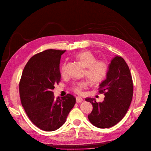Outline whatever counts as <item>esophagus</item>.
I'll return each instance as SVG.
<instances>
[{"mask_svg": "<svg viewBox=\"0 0 151 151\" xmlns=\"http://www.w3.org/2000/svg\"><path fill=\"white\" fill-rule=\"evenodd\" d=\"M83 101V99L82 98L80 97V96H77V97L76 98V103H81Z\"/></svg>", "mask_w": 151, "mask_h": 151, "instance_id": "1", "label": "esophagus"}]
</instances>
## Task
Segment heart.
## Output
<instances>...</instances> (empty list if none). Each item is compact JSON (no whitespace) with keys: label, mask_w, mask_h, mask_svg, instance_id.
<instances>
[{"label":"heart","mask_w":151,"mask_h":151,"mask_svg":"<svg viewBox=\"0 0 151 151\" xmlns=\"http://www.w3.org/2000/svg\"><path fill=\"white\" fill-rule=\"evenodd\" d=\"M75 58L85 67L84 75L93 85H97L104 80L106 77L109 65L104 60H96V56L90 51H83L78 53L75 56ZM61 75L65 76L66 74V63H63L61 67ZM89 83L88 81H82L73 85L71 90L75 93L81 94L83 89L86 88Z\"/></svg>","instance_id":"b5f03b06"}]
</instances>
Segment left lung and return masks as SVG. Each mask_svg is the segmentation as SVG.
Segmentation results:
<instances>
[{"mask_svg": "<svg viewBox=\"0 0 151 151\" xmlns=\"http://www.w3.org/2000/svg\"><path fill=\"white\" fill-rule=\"evenodd\" d=\"M99 93L104 94L102 103L94 98H86L93 105L88 118L91 123L99 128L114 126L124 118L133 96L132 76L125 60L116 56L109 65L106 79L99 85Z\"/></svg>", "mask_w": 151, "mask_h": 151, "instance_id": "left-lung-1", "label": "left lung"}]
</instances>
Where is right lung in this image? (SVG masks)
Listing matches in <instances>:
<instances>
[{
  "label": "right lung",
  "instance_id": "obj_1",
  "mask_svg": "<svg viewBox=\"0 0 151 151\" xmlns=\"http://www.w3.org/2000/svg\"><path fill=\"white\" fill-rule=\"evenodd\" d=\"M65 52L49 49L33 55L25 66L19 82L22 106L32 123L43 131L60 128L76 103L70 94L54 99L55 86L61 81V56Z\"/></svg>",
  "mask_w": 151,
  "mask_h": 151
}]
</instances>
